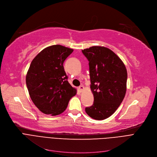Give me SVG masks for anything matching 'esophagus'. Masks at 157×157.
<instances>
[{
  "label": "esophagus",
  "mask_w": 157,
  "mask_h": 157,
  "mask_svg": "<svg viewBox=\"0 0 157 157\" xmlns=\"http://www.w3.org/2000/svg\"><path fill=\"white\" fill-rule=\"evenodd\" d=\"M78 90L80 92V93H82V92L83 90H84V86H80L78 87Z\"/></svg>",
  "instance_id": "34e87169"
}]
</instances>
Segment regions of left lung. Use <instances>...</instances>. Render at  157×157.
<instances>
[{
    "label": "left lung",
    "mask_w": 157,
    "mask_h": 157,
    "mask_svg": "<svg viewBox=\"0 0 157 157\" xmlns=\"http://www.w3.org/2000/svg\"><path fill=\"white\" fill-rule=\"evenodd\" d=\"M89 61L90 89L94 103L86 108L87 114L101 121L113 115L125 97L127 72L122 59L103 46L82 50Z\"/></svg>",
    "instance_id": "8db88e82"
}]
</instances>
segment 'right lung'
Instances as JSON below:
<instances>
[{"mask_svg": "<svg viewBox=\"0 0 157 157\" xmlns=\"http://www.w3.org/2000/svg\"><path fill=\"white\" fill-rule=\"evenodd\" d=\"M73 51L61 45L44 49L32 60L26 76L30 97L41 112L56 116L62 113L77 94L71 87L63 63Z\"/></svg>", "mask_w": 157, "mask_h": 157, "instance_id": "right-lung-1", "label": "right lung"}]
</instances>
